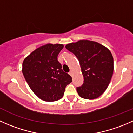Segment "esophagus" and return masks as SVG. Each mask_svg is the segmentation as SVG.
Returning a JSON list of instances; mask_svg holds the SVG:
<instances>
[{
	"label": "esophagus",
	"instance_id": "34e87169",
	"mask_svg": "<svg viewBox=\"0 0 133 133\" xmlns=\"http://www.w3.org/2000/svg\"><path fill=\"white\" fill-rule=\"evenodd\" d=\"M69 74H70V76H72V74H73V71H72V70H71V71H70V72H69Z\"/></svg>",
	"mask_w": 133,
	"mask_h": 133
}]
</instances>
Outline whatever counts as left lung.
I'll return each instance as SVG.
<instances>
[{
  "label": "left lung",
  "mask_w": 133,
  "mask_h": 133,
  "mask_svg": "<svg viewBox=\"0 0 133 133\" xmlns=\"http://www.w3.org/2000/svg\"><path fill=\"white\" fill-rule=\"evenodd\" d=\"M79 61L84 83L77 87L81 97L95 99L106 90L113 73V57L106 46L90 40H79L65 46Z\"/></svg>",
  "instance_id": "left-lung-1"
}]
</instances>
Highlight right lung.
<instances>
[{
  "instance_id": "obj_1",
  "label": "right lung",
  "mask_w": 133,
  "mask_h": 133,
  "mask_svg": "<svg viewBox=\"0 0 133 133\" xmlns=\"http://www.w3.org/2000/svg\"><path fill=\"white\" fill-rule=\"evenodd\" d=\"M62 44H48L38 48L24 59L22 73L30 88L40 99L47 102L59 100L72 77L61 69L57 56Z\"/></svg>"
}]
</instances>
